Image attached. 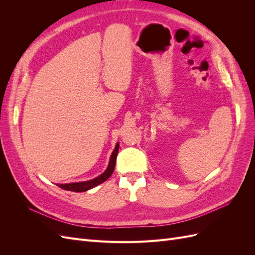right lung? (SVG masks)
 Here are the masks:
<instances>
[{
	"mask_svg": "<svg viewBox=\"0 0 255 255\" xmlns=\"http://www.w3.org/2000/svg\"><path fill=\"white\" fill-rule=\"evenodd\" d=\"M118 151H119V142H117V144H116L115 149H114V151L112 153L109 167H107L106 170L101 175H99V176L95 177V179H92L90 181L79 182V183H69V184H58L57 186H59L60 188H63L65 190H70V191H75V192L86 191V190H89L91 188L98 186L99 184L105 182L113 174L114 169H115V165H116V158H117Z\"/></svg>",
	"mask_w": 255,
	"mask_h": 255,
	"instance_id": "right-lung-1",
	"label": "right lung"
}]
</instances>
